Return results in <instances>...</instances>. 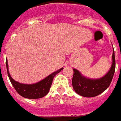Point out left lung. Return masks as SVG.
I'll return each instance as SVG.
<instances>
[{
  "instance_id": "8db88e82",
  "label": "left lung",
  "mask_w": 121,
  "mask_h": 121,
  "mask_svg": "<svg viewBox=\"0 0 121 121\" xmlns=\"http://www.w3.org/2000/svg\"><path fill=\"white\" fill-rule=\"evenodd\" d=\"M116 69V60L114 50L112 55V65L108 73L101 78L90 79L84 77L76 69H73L72 85L75 92L81 96L85 97H93L99 95L106 90L109 87Z\"/></svg>"
}]
</instances>
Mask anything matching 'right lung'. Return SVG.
<instances>
[{
    "label": "right lung",
    "instance_id": "right-lung-1",
    "mask_svg": "<svg viewBox=\"0 0 121 121\" xmlns=\"http://www.w3.org/2000/svg\"><path fill=\"white\" fill-rule=\"evenodd\" d=\"M6 67H7L8 77L10 78V81L13 85V87H14L15 90L22 97L28 98V99H39L45 96L48 93L50 89L54 77L56 76V74L60 73L63 69V68H61L60 69L57 70V71L53 72L52 73L47 76L45 78H44L43 80L38 82L36 83L23 84V83L17 82L12 79L8 71V65L7 60H6Z\"/></svg>",
    "mask_w": 121,
    "mask_h": 121
}]
</instances>
